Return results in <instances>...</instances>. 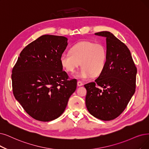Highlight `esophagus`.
<instances>
[{"label":"esophagus","instance_id":"1","mask_svg":"<svg viewBox=\"0 0 149 149\" xmlns=\"http://www.w3.org/2000/svg\"><path fill=\"white\" fill-rule=\"evenodd\" d=\"M77 85H78V86L80 87V86H82L83 85V84L81 81H78V82H77Z\"/></svg>","mask_w":149,"mask_h":149}]
</instances>
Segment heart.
<instances>
[{"label": "heart", "instance_id": "obj_1", "mask_svg": "<svg viewBox=\"0 0 149 149\" xmlns=\"http://www.w3.org/2000/svg\"><path fill=\"white\" fill-rule=\"evenodd\" d=\"M107 61L104 46L92 41H82L74 45L70 52L61 55L62 67L68 73H73L79 65L82 67L75 74L76 78L86 79L103 72Z\"/></svg>", "mask_w": 149, "mask_h": 149}]
</instances>
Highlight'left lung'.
I'll use <instances>...</instances> for the list:
<instances>
[{"mask_svg":"<svg viewBox=\"0 0 149 149\" xmlns=\"http://www.w3.org/2000/svg\"><path fill=\"white\" fill-rule=\"evenodd\" d=\"M106 40V67L95 82L84 85L86 105L98 119H114L126 108L135 92L137 68L128 47L112 33H95Z\"/></svg>","mask_w":149,"mask_h":149,"instance_id":"obj_1","label":"left lung"}]
</instances>
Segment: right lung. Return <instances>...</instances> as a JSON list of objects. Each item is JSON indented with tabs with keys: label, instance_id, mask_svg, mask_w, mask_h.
Returning a JSON list of instances; mask_svg holds the SVG:
<instances>
[{
	"label": "right lung",
	"instance_id": "right-lung-1",
	"mask_svg": "<svg viewBox=\"0 0 149 149\" xmlns=\"http://www.w3.org/2000/svg\"><path fill=\"white\" fill-rule=\"evenodd\" d=\"M68 38L45 35L21 51L12 70L13 95L32 118L49 122L60 117L76 89L60 63Z\"/></svg>",
	"mask_w": 149,
	"mask_h": 149
}]
</instances>
